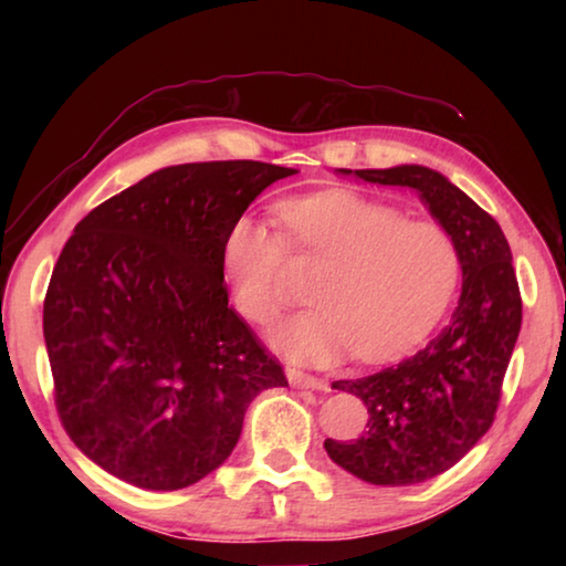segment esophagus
<instances>
[{"label": "esophagus", "mask_w": 566, "mask_h": 566, "mask_svg": "<svg viewBox=\"0 0 566 566\" xmlns=\"http://www.w3.org/2000/svg\"><path fill=\"white\" fill-rule=\"evenodd\" d=\"M286 379H290V385H292V387H300V389L329 391V381H327V379H319V377L304 375V371H300V369H286Z\"/></svg>", "instance_id": "esophagus-1"}]
</instances>
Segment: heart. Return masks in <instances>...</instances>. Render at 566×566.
Here are the masks:
<instances>
[{
  "label": "heart",
  "mask_w": 566,
  "mask_h": 566,
  "mask_svg": "<svg viewBox=\"0 0 566 566\" xmlns=\"http://www.w3.org/2000/svg\"><path fill=\"white\" fill-rule=\"evenodd\" d=\"M286 237L254 217H237L222 244L234 304L270 324L290 302V244L329 262L314 286V310L284 319L270 344L284 359L327 367L359 352L397 359L442 322L459 286L462 256L444 227L409 222L397 207L354 191H319L280 205Z\"/></svg>",
  "instance_id": "1"
}]
</instances>
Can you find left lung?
Listing matches in <instances>:
<instances>
[{"label":"left lung","instance_id":"8db88e82","mask_svg":"<svg viewBox=\"0 0 566 566\" xmlns=\"http://www.w3.org/2000/svg\"><path fill=\"white\" fill-rule=\"evenodd\" d=\"M371 185L409 187L457 242L462 294L447 327L415 357L359 379H339L367 407V429L324 449L361 482L407 486L454 467L492 427L522 327V296L502 227L439 171L421 165L339 169Z\"/></svg>","mask_w":566,"mask_h":566}]
</instances>
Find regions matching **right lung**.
<instances>
[{
    "label": "right lung",
    "instance_id": "obj_1",
    "mask_svg": "<svg viewBox=\"0 0 566 566\" xmlns=\"http://www.w3.org/2000/svg\"><path fill=\"white\" fill-rule=\"evenodd\" d=\"M296 169L199 161L151 171L74 227L44 300L56 411L82 454L151 492L227 462L280 361L229 306V224Z\"/></svg>",
    "mask_w": 566,
    "mask_h": 566
}]
</instances>
